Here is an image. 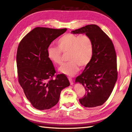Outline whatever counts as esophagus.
Wrapping results in <instances>:
<instances>
[{"label": "esophagus", "instance_id": "1", "mask_svg": "<svg viewBox=\"0 0 132 132\" xmlns=\"http://www.w3.org/2000/svg\"><path fill=\"white\" fill-rule=\"evenodd\" d=\"M68 79H69V82H70V85H73V81L72 79L71 78H69Z\"/></svg>", "mask_w": 132, "mask_h": 132}]
</instances>
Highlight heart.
I'll list each match as a JSON object with an SVG mask.
<instances>
[{"instance_id": "1", "label": "heart", "mask_w": 132, "mask_h": 132, "mask_svg": "<svg viewBox=\"0 0 132 132\" xmlns=\"http://www.w3.org/2000/svg\"><path fill=\"white\" fill-rule=\"evenodd\" d=\"M57 45L58 49L53 46L47 48V55L51 62L60 65L63 63L62 53H68L69 62L59 68V71L64 75L75 76L79 70V66L85 67L91 62L94 54V43L88 35L78 36L67 34L59 38Z\"/></svg>"}]
</instances>
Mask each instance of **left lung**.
I'll return each mask as SVG.
<instances>
[{
    "label": "left lung",
    "mask_w": 132,
    "mask_h": 132,
    "mask_svg": "<svg viewBox=\"0 0 132 132\" xmlns=\"http://www.w3.org/2000/svg\"><path fill=\"white\" fill-rule=\"evenodd\" d=\"M73 34H85L92 38L94 54L76 83L82 84L86 94L79 100L86 108H94L104 104L113 90L117 81V60L112 41L98 26L89 24L72 31Z\"/></svg>",
    "instance_id": "1"
}]
</instances>
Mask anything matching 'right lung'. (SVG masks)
Returning a JSON list of instances; mask_svg holds the SVG:
<instances>
[{
	"mask_svg": "<svg viewBox=\"0 0 132 132\" xmlns=\"http://www.w3.org/2000/svg\"><path fill=\"white\" fill-rule=\"evenodd\" d=\"M67 28L36 27L28 33L19 44L17 61L18 81L32 106L47 110L59 101L60 92L70 85L64 74L56 73L49 59L47 49L51 42L63 34Z\"/></svg>",
	"mask_w": 132,
	"mask_h": 132,
	"instance_id": "obj_1",
	"label": "right lung"
}]
</instances>
